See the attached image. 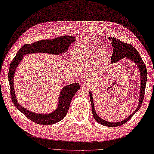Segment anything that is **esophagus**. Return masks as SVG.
Here are the masks:
<instances>
[{
	"instance_id": "1",
	"label": "esophagus",
	"mask_w": 154,
	"mask_h": 154,
	"mask_svg": "<svg viewBox=\"0 0 154 154\" xmlns=\"http://www.w3.org/2000/svg\"><path fill=\"white\" fill-rule=\"evenodd\" d=\"M91 86V84L89 82H88L86 80H84L82 81V86Z\"/></svg>"
}]
</instances>
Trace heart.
I'll return each instance as SVG.
<instances>
[{
    "label": "heart",
    "mask_w": 154,
    "mask_h": 154,
    "mask_svg": "<svg viewBox=\"0 0 154 154\" xmlns=\"http://www.w3.org/2000/svg\"><path fill=\"white\" fill-rule=\"evenodd\" d=\"M98 53V54L97 53ZM98 54V61L100 63L104 62L107 58V53L105 51H99V50L93 46H84L77 49L76 61L78 64L84 65L90 63L94 58Z\"/></svg>",
    "instance_id": "b5f03b06"
}]
</instances>
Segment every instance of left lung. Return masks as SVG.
I'll list each match as a JSON object with an SVG mask.
<instances>
[{
    "mask_svg": "<svg viewBox=\"0 0 154 154\" xmlns=\"http://www.w3.org/2000/svg\"><path fill=\"white\" fill-rule=\"evenodd\" d=\"M108 39L112 41V45L113 47V54L111 58V63L114 64L116 62L120 61L122 59H127L128 60L133 62L136 64L137 68L139 69V73L140 76V96H139V102L138 105L136 109L131 113V114L124 120H122L118 122H111L106 121L103 119L100 118L99 116L97 114L95 110L93 96L92 92H90V100L91 102V106H92V111L93 116L95 120L103 125L108 127H117L120 125H123L125 122H127L130 119L136 114L137 110L140 108L142 104L144 93H145L146 85L147 82V70L146 66L144 64L143 61L142 60V57H141L140 54L137 52L134 47L130 45V44L124 43L121 42L120 40L116 38L109 37Z\"/></svg>",
    "mask_w": 154,
    "mask_h": 154,
    "instance_id": "8db88e82",
    "label": "left lung"
}]
</instances>
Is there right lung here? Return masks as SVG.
<instances>
[{
  "label": "right lung",
  "instance_id": "add662e5",
  "mask_svg": "<svg viewBox=\"0 0 154 154\" xmlns=\"http://www.w3.org/2000/svg\"><path fill=\"white\" fill-rule=\"evenodd\" d=\"M75 40L76 38L74 36H62L52 40H42L30 45H24L18 51L17 55L11 62L8 76L12 102L17 108L25 116L38 124L51 125L62 120L67 114L72 99L77 91L80 89V84L75 82L62 88L58 97V105L53 112L46 114L33 112L21 106L16 97L14 88V77L16 70L19 66L24 55L42 52L58 56L66 52L69 46Z\"/></svg>",
  "mask_w": 154,
  "mask_h": 154
}]
</instances>
